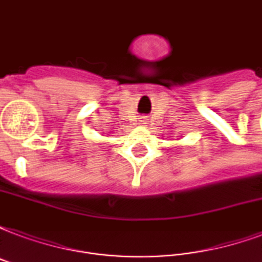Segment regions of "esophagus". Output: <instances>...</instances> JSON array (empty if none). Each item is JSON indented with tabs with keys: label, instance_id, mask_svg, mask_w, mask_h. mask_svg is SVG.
Returning <instances> with one entry per match:
<instances>
[{
	"label": "esophagus",
	"instance_id": "34e87169",
	"mask_svg": "<svg viewBox=\"0 0 262 262\" xmlns=\"http://www.w3.org/2000/svg\"><path fill=\"white\" fill-rule=\"evenodd\" d=\"M142 121H143V120H142Z\"/></svg>",
	"mask_w": 262,
	"mask_h": 262
}]
</instances>
